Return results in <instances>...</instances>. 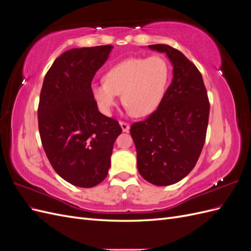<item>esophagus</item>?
I'll use <instances>...</instances> for the list:
<instances>
[{"mask_svg":"<svg viewBox=\"0 0 251 251\" xmlns=\"http://www.w3.org/2000/svg\"><path fill=\"white\" fill-rule=\"evenodd\" d=\"M120 126L121 128H123L124 132H128L130 131V125H128L127 123H125V121H120Z\"/></svg>","mask_w":251,"mask_h":251,"instance_id":"34e87169","label":"esophagus"}]
</instances>
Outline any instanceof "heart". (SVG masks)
I'll return each mask as SVG.
<instances>
[{"mask_svg":"<svg viewBox=\"0 0 251 251\" xmlns=\"http://www.w3.org/2000/svg\"><path fill=\"white\" fill-rule=\"evenodd\" d=\"M169 77L170 65L164 57H133L114 66L104 81L94 83L92 94L105 114L111 113L121 93L134 115L146 116L160 103Z\"/></svg>","mask_w":251,"mask_h":251,"instance_id":"1","label":"heart"}]
</instances>
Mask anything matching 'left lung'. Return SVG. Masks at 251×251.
<instances>
[{"mask_svg": "<svg viewBox=\"0 0 251 251\" xmlns=\"http://www.w3.org/2000/svg\"><path fill=\"white\" fill-rule=\"evenodd\" d=\"M173 64V80L157 110L131 126L137 168L150 183H177L192 172L202 151L209 100L200 71L183 53L169 45H150Z\"/></svg>", "mask_w": 251, "mask_h": 251, "instance_id": "8db88e82", "label": "left lung"}]
</instances>
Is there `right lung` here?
I'll use <instances>...</instances> for the list:
<instances>
[{
    "label": "right lung",
    "instance_id": "obj_1",
    "mask_svg": "<svg viewBox=\"0 0 251 251\" xmlns=\"http://www.w3.org/2000/svg\"><path fill=\"white\" fill-rule=\"evenodd\" d=\"M112 45L68 50L44 78L37 119L45 153L69 183L93 187L107 177L119 123L97 109L92 80Z\"/></svg>",
    "mask_w": 251,
    "mask_h": 251
}]
</instances>
